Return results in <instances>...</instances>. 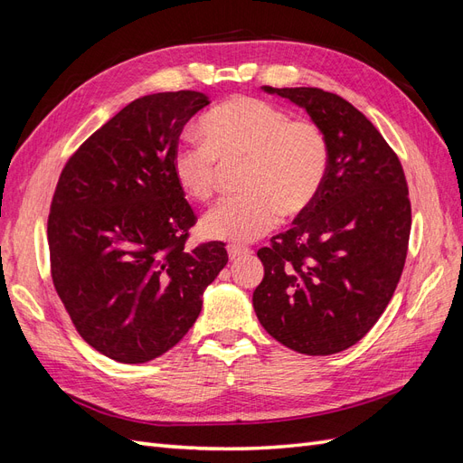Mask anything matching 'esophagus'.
<instances>
[{"label": "esophagus", "instance_id": "1", "mask_svg": "<svg viewBox=\"0 0 463 463\" xmlns=\"http://www.w3.org/2000/svg\"><path fill=\"white\" fill-rule=\"evenodd\" d=\"M249 253H250V250H249L247 247H243V245H235V243L228 245V255H230V259H232V260H237V259H241V257H247Z\"/></svg>", "mask_w": 463, "mask_h": 463}]
</instances>
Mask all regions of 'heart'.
Listing matches in <instances>:
<instances>
[{
  "label": "heart",
  "mask_w": 463,
  "mask_h": 463,
  "mask_svg": "<svg viewBox=\"0 0 463 463\" xmlns=\"http://www.w3.org/2000/svg\"><path fill=\"white\" fill-rule=\"evenodd\" d=\"M203 141L179 145L172 170L179 189L194 201H208L220 165L243 164V197L210 208L201 222L208 240L250 243L284 216L307 213L325 185L330 145L318 123L289 114L260 98H233L203 116Z\"/></svg>",
  "instance_id": "heart-1"
}]
</instances>
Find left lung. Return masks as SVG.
Segmentation results:
<instances>
[{"instance_id":"8db88e82","label":"left lung","mask_w":463,"mask_h":463,"mask_svg":"<svg viewBox=\"0 0 463 463\" xmlns=\"http://www.w3.org/2000/svg\"><path fill=\"white\" fill-rule=\"evenodd\" d=\"M264 90L320 125L330 165L313 206L259 249L264 278L253 307L279 344L332 355L357 344L394 296L411 230L408 181L384 137L342 96L313 87Z\"/></svg>"}]
</instances>
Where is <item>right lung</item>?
<instances>
[{
    "label": "right lung",
    "mask_w": 463,
    "mask_h": 463,
    "mask_svg": "<svg viewBox=\"0 0 463 463\" xmlns=\"http://www.w3.org/2000/svg\"><path fill=\"white\" fill-rule=\"evenodd\" d=\"M197 90L137 98L63 165L48 216L55 291L80 338L119 363L172 349L228 262L222 241L185 249L197 223L172 160Z\"/></svg>",
    "instance_id": "right-lung-1"
}]
</instances>
